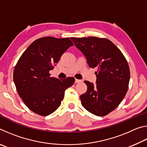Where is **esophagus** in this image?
<instances>
[{
  "label": "esophagus",
  "mask_w": 147,
  "mask_h": 147,
  "mask_svg": "<svg viewBox=\"0 0 147 147\" xmlns=\"http://www.w3.org/2000/svg\"><path fill=\"white\" fill-rule=\"evenodd\" d=\"M81 82H82V80H78V79H75V83H80Z\"/></svg>",
  "instance_id": "esophagus-1"
}]
</instances>
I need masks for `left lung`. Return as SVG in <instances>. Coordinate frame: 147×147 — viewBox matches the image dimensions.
I'll return each instance as SVG.
<instances>
[{"label": "left lung", "mask_w": 147, "mask_h": 147, "mask_svg": "<svg viewBox=\"0 0 147 147\" xmlns=\"http://www.w3.org/2000/svg\"><path fill=\"white\" fill-rule=\"evenodd\" d=\"M87 59L89 67H97L96 84L88 81L82 105L89 112L102 117L114 110L128 91L130 68L125 57L112 42L96 37L71 38Z\"/></svg>", "instance_id": "1"}]
</instances>
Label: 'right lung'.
<instances>
[{"label": "right lung", "instance_id": "1", "mask_svg": "<svg viewBox=\"0 0 147 147\" xmlns=\"http://www.w3.org/2000/svg\"><path fill=\"white\" fill-rule=\"evenodd\" d=\"M73 43L69 38L45 37L26 49L13 71L17 93L25 105L39 115L47 116L60 106L65 91L73 85V77L59 80L49 71Z\"/></svg>", "mask_w": 147, "mask_h": 147}]
</instances>
